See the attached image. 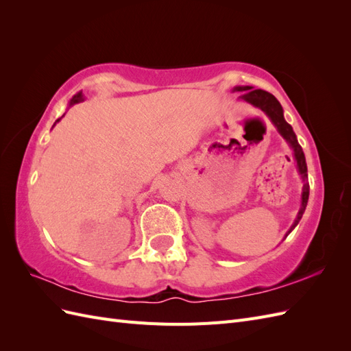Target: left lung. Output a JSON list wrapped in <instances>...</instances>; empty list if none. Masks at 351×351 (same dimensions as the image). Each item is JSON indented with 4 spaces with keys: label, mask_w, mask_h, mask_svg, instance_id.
Listing matches in <instances>:
<instances>
[{
    "label": "left lung",
    "mask_w": 351,
    "mask_h": 351,
    "mask_svg": "<svg viewBox=\"0 0 351 351\" xmlns=\"http://www.w3.org/2000/svg\"><path fill=\"white\" fill-rule=\"evenodd\" d=\"M232 92L244 93V95H241V99L254 105V107L261 108L265 114H267L271 119L272 124L277 127V130L280 132V134L287 141V143L291 146V149L294 152L297 169H299V174L302 176V180H303L304 184H303V190H302V208L299 210V214H297L294 224L291 226L289 232L285 234V237H287L295 228V226L299 224V221L302 219L303 212L306 209L307 200H309V183L306 182V180H307V165H306V158H304L303 149H302V146L299 145V142H297V137H295V133L293 132V127L284 120V112H282L281 104L278 102L277 98L274 97L272 93H269L267 90H262V89H253L252 86H236L234 89H232Z\"/></svg>",
    "instance_id": "1"
}]
</instances>
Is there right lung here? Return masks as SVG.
Returning a JSON list of instances; mask_svg holds the SVG:
<instances>
[{"instance_id": "1", "label": "right lung", "mask_w": 351, "mask_h": 351, "mask_svg": "<svg viewBox=\"0 0 351 351\" xmlns=\"http://www.w3.org/2000/svg\"><path fill=\"white\" fill-rule=\"evenodd\" d=\"M82 101H83V95H82V92H79V93H76V95H74V97L71 98V101H70V107H71V105H74V104H79V102H82ZM57 121H60V119H58Z\"/></svg>"}]
</instances>
